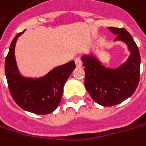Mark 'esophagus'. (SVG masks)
Segmentation results:
<instances>
[{"label": "esophagus", "mask_w": 146, "mask_h": 146, "mask_svg": "<svg viewBox=\"0 0 146 146\" xmlns=\"http://www.w3.org/2000/svg\"><path fill=\"white\" fill-rule=\"evenodd\" d=\"M75 62H76V66H78V67H80V66H82V62H81V60H80V57H76V58L75 59Z\"/></svg>", "instance_id": "1"}]
</instances>
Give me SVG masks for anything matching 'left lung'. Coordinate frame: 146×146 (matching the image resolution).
<instances>
[{"mask_svg":"<svg viewBox=\"0 0 146 146\" xmlns=\"http://www.w3.org/2000/svg\"><path fill=\"white\" fill-rule=\"evenodd\" d=\"M108 29L116 35L114 42L127 45L130 52L127 60L117 67H108L94 51L81 56L85 71L84 86L95 103L106 107L121 104L134 94L141 67L140 52L131 34L125 29L109 27Z\"/></svg>","mask_w":146,"mask_h":146,"instance_id":"obj_1","label":"left lung"}]
</instances>
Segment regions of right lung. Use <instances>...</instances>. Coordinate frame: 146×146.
<instances>
[{
    "mask_svg": "<svg viewBox=\"0 0 146 146\" xmlns=\"http://www.w3.org/2000/svg\"><path fill=\"white\" fill-rule=\"evenodd\" d=\"M18 33L11 42L5 61V71L9 90L15 102L24 110L38 115L52 113L60 104L63 87L76 68L74 61L56 66L39 77L23 76L17 66L15 55Z\"/></svg>",
    "mask_w": 146,
    "mask_h": 146,
    "instance_id": "add662e5",
    "label": "right lung"
}]
</instances>
